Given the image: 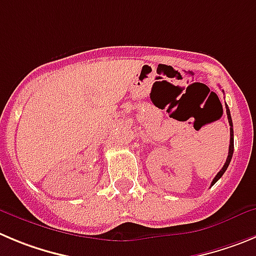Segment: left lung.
<instances>
[{"instance_id":"left-lung-1","label":"left lung","mask_w":256,"mask_h":256,"mask_svg":"<svg viewBox=\"0 0 256 256\" xmlns=\"http://www.w3.org/2000/svg\"><path fill=\"white\" fill-rule=\"evenodd\" d=\"M226 114H228V124H230V146H228V159H226V163L224 164V166H222L221 170L217 173V176H214V180H212L211 186H214V183L218 180L220 178H221L222 176H224V173L226 172V169H228V164H230L231 162V158H232V154H234V128H232V120H231V114H230V110H228V104H226Z\"/></svg>"}]
</instances>
